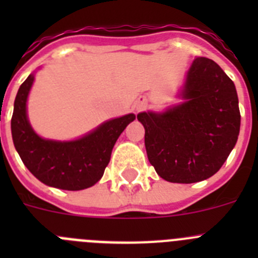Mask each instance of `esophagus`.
Returning a JSON list of instances; mask_svg holds the SVG:
<instances>
[{
  "label": "esophagus",
  "instance_id": "34e87169",
  "mask_svg": "<svg viewBox=\"0 0 258 258\" xmlns=\"http://www.w3.org/2000/svg\"><path fill=\"white\" fill-rule=\"evenodd\" d=\"M137 109H141V106H138V107H137Z\"/></svg>",
  "mask_w": 258,
  "mask_h": 258
}]
</instances>
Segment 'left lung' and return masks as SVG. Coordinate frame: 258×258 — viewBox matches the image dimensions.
Returning a JSON list of instances; mask_svg holds the SVG:
<instances>
[{"label":"left lung","mask_w":258,"mask_h":258,"mask_svg":"<svg viewBox=\"0 0 258 258\" xmlns=\"http://www.w3.org/2000/svg\"><path fill=\"white\" fill-rule=\"evenodd\" d=\"M165 112H141L151 165L173 183H194L220 170L238 141L240 111L234 83L212 59L195 58L181 92Z\"/></svg>","instance_id":"1"}]
</instances>
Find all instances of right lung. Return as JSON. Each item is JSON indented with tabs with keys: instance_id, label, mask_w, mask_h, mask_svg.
I'll return each mask as SVG.
<instances>
[{
	"instance_id": "1",
	"label": "right lung",
	"mask_w": 258,
	"mask_h": 258,
	"mask_svg": "<svg viewBox=\"0 0 258 258\" xmlns=\"http://www.w3.org/2000/svg\"><path fill=\"white\" fill-rule=\"evenodd\" d=\"M33 80L35 75L27 77L14 102L11 134L20 159L47 186L70 191L92 187L102 178L116 141L136 115L108 120L76 141L44 140L35 133L27 117V98Z\"/></svg>"
}]
</instances>
